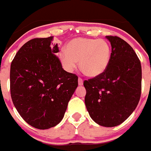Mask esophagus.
<instances>
[{
	"instance_id": "34e87169",
	"label": "esophagus",
	"mask_w": 151,
	"mask_h": 151,
	"mask_svg": "<svg viewBox=\"0 0 151 151\" xmlns=\"http://www.w3.org/2000/svg\"><path fill=\"white\" fill-rule=\"evenodd\" d=\"M78 85H80V86H81V85H83V79H82V78H78Z\"/></svg>"
}]
</instances>
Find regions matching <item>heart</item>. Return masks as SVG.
Returning <instances> with one entry per match:
<instances>
[{
    "label": "heart",
    "mask_w": 151,
    "mask_h": 151,
    "mask_svg": "<svg viewBox=\"0 0 151 151\" xmlns=\"http://www.w3.org/2000/svg\"><path fill=\"white\" fill-rule=\"evenodd\" d=\"M60 60L67 71L72 72L79 61L81 71L88 77L99 76L107 68L111 47L105 40L77 38L67 43Z\"/></svg>",
    "instance_id": "obj_1"
}]
</instances>
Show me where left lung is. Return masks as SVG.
Here are the masks:
<instances>
[{"instance_id": "8db88e82", "label": "left lung", "mask_w": 151, "mask_h": 151, "mask_svg": "<svg viewBox=\"0 0 151 151\" xmlns=\"http://www.w3.org/2000/svg\"><path fill=\"white\" fill-rule=\"evenodd\" d=\"M112 47L110 63L99 76L84 81L85 106L98 125L113 127L135 110L141 93V66L133 48L117 36H106Z\"/></svg>"}]
</instances>
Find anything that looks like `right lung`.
I'll return each mask as SVG.
<instances>
[{"mask_svg": "<svg viewBox=\"0 0 151 151\" xmlns=\"http://www.w3.org/2000/svg\"><path fill=\"white\" fill-rule=\"evenodd\" d=\"M53 37L33 38L16 54L10 66V94L24 120L47 129L59 124L78 87V76L62 67Z\"/></svg>", "mask_w": 151, "mask_h": 151, "instance_id": "obj_1", "label": "right lung"}]
</instances>
